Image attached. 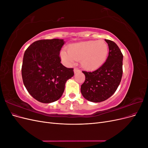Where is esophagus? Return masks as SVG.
I'll return each instance as SVG.
<instances>
[{
	"mask_svg": "<svg viewBox=\"0 0 148 148\" xmlns=\"http://www.w3.org/2000/svg\"><path fill=\"white\" fill-rule=\"evenodd\" d=\"M73 71H74V73L75 74V73H78V72H79L80 70H78V69H74Z\"/></svg>",
	"mask_w": 148,
	"mask_h": 148,
	"instance_id": "34e87169",
	"label": "esophagus"
}]
</instances>
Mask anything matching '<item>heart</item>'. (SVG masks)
I'll use <instances>...</instances> for the list:
<instances>
[{"instance_id":"b5f03b06","label":"heart","mask_w":148,"mask_h":148,"mask_svg":"<svg viewBox=\"0 0 148 148\" xmlns=\"http://www.w3.org/2000/svg\"><path fill=\"white\" fill-rule=\"evenodd\" d=\"M68 52L62 51L61 58L66 64H73L76 60H81L83 69L94 70L105 63L109 54V47L103 40L89 41L70 45Z\"/></svg>"}]
</instances>
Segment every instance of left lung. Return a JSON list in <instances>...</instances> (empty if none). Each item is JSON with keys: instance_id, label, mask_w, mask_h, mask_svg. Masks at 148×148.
Instances as JSON below:
<instances>
[{"instance_id": "1", "label": "left lung", "mask_w": 148, "mask_h": 148, "mask_svg": "<svg viewBox=\"0 0 148 148\" xmlns=\"http://www.w3.org/2000/svg\"><path fill=\"white\" fill-rule=\"evenodd\" d=\"M109 46V56L105 63L91 71H83L85 81L81 92L86 100L93 102L104 101L117 90L122 79L123 55L114 42L105 39Z\"/></svg>"}]
</instances>
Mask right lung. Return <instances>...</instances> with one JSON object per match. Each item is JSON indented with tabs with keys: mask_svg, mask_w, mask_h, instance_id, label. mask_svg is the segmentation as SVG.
<instances>
[{
	"mask_svg": "<svg viewBox=\"0 0 148 148\" xmlns=\"http://www.w3.org/2000/svg\"><path fill=\"white\" fill-rule=\"evenodd\" d=\"M64 39L35 41L24 53L21 75L25 88L39 102L51 103L63 95L66 81L74 75L73 69L64 66L59 57Z\"/></svg>",
	"mask_w": 148,
	"mask_h": 148,
	"instance_id": "add662e5",
	"label": "right lung"
}]
</instances>
